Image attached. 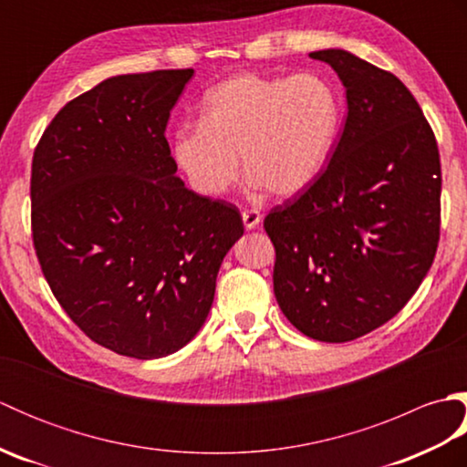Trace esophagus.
Returning <instances> with one entry per match:
<instances>
[{"mask_svg":"<svg viewBox=\"0 0 467 467\" xmlns=\"http://www.w3.org/2000/svg\"><path fill=\"white\" fill-rule=\"evenodd\" d=\"M261 221H263V214L256 211V208H244L243 211V223H244V228H249V231L259 226Z\"/></svg>","mask_w":467,"mask_h":467,"instance_id":"obj_1","label":"esophagus"}]
</instances>
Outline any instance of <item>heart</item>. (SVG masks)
I'll return each instance as SVG.
<instances>
[{"mask_svg":"<svg viewBox=\"0 0 467 467\" xmlns=\"http://www.w3.org/2000/svg\"><path fill=\"white\" fill-rule=\"evenodd\" d=\"M341 118L339 92L321 74H239L206 92L201 122L178 128L174 158L208 196L236 181L241 156L251 182L275 196H293L323 172Z\"/></svg>","mask_w":467,"mask_h":467,"instance_id":"b5f03b06","label":"heart"}]
</instances>
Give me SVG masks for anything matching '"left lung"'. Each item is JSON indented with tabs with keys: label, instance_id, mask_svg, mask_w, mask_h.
<instances>
[{
	"label": "left lung",
	"instance_id": "1",
	"mask_svg": "<svg viewBox=\"0 0 467 467\" xmlns=\"http://www.w3.org/2000/svg\"><path fill=\"white\" fill-rule=\"evenodd\" d=\"M329 64L347 118L329 164L265 216L275 296L303 335L345 343L398 315L440 243L441 164L435 134L398 76L345 49Z\"/></svg>",
	"mask_w": 467,
	"mask_h": 467
}]
</instances>
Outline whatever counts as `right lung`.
I'll use <instances>...</instances> for the list:
<instances>
[{
	"mask_svg": "<svg viewBox=\"0 0 467 467\" xmlns=\"http://www.w3.org/2000/svg\"><path fill=\"white\" fill-rule=\"evenodd\" d=\"M192 74L108 78L69 100L34 150L32 239L49 289L94 343L134 359L192 339L244 233L239 208L176 176L164 132Z\"/></svg>",
	"mask_w": 467,
	"mask_h": 467,
	"instance_id": "add662e5",
	"label": "right lung"
}]
</instances>
